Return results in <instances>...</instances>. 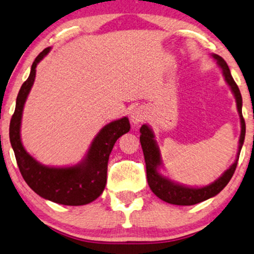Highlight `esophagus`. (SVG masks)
I'll list each match as a JSON object with an SVG mask.
<instances>
[{"label":"esophagus","instance_id":"1","mask_svg":"<svg viewBox=\"0 0 254 254\" xmlns=\"http://www.w3.org/2000/svg\"><path fill=\"white\" fill-rule=\"evenodd\" d=\"M145 117H146L145 109H143L142 107H140V106H137V107L131 109L130 120H131L132 123L138 124L140 122H142V121L145 120Z\"/></svg>","mask_w":254,"mask_h":254}]
</instances>
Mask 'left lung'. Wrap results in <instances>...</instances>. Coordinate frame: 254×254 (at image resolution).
I'll list each match as a JSON object with an SVG mask.
<instances>
[{"label":"left lung","instance_id":"left-lung-1","mask_svg":"<svg viewBox=\"0 0 254 254\" xmlns=\"http://www.w3.org/2000/svg\"><path fill=\"white\" fill-rule=\"evenodd\" d=\"M212 57L217 60L218 66L221 68L227 84L230 86L234 96H235L237 111L241 117L242 130L236 161L234 162V164L227 170L224 175L219 178L218 180H215L214 183L209 185V186L199 188L183 186V185H179L175 183V181L170 180L169 178L163 177L160 172H158V168L162 165V160L160 149H158L157 143L154 139L153 131H151V128L147 126V124H143V126L140 127V133H141V135H140V143H141L143 156H145L147 181H148L151 191H153L158 198H161L166 203L175 204V205H194V204L200 203L203 202V200L209 199L219 194V192L227 186L229 180L232 179L234 172H235L236 170L237 161L238 157H240L242 146H243L244 143L245 121L243 119V115H242V96L240 89H238L237 84L235 81H234L232 74H230L229 67L227 65L225 60L218 55H212Z\"/></svg>","mask_w":254,"mask_h":254}]
</instances>
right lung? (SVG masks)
I'll use <instances>...</instances> for the list:
<instances>
[{
  "instance_id": "add662e5",
  "label": "right lung",
  "mask_w": 254,
  "mask_h": 254,
  "mask_svg": "<svg viewBox=\"0 0 254 254\" xmlns=\"http://www.w3.org/2000/svg\"><path fill=\"white\" fill-rule=\"evenodd\" d=\"M50 48L44 49L34 60L28 78L19 90L16 109L10 122V142L20 173L28 186L41 197L64 205H84L103 194L107 181L109 155L116 140L130 130L127 117L105 126L93 139L81 163L68 168H50L39 163L26 151L20 139L22 109L36 75V66Z\"/></svg>"
}]
</instances>
